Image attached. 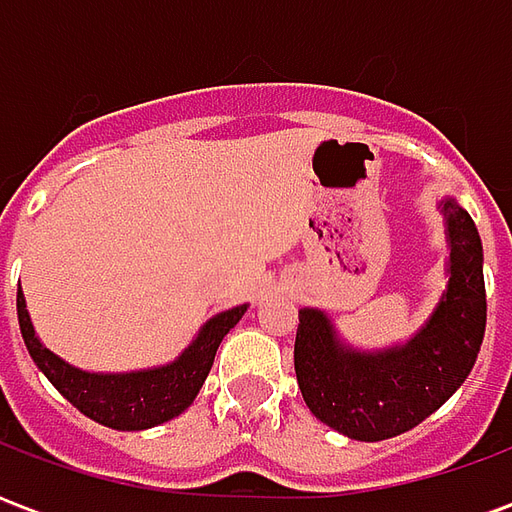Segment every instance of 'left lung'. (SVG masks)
Instances as JSON below:
<instances>
[{
	"instance_id": "1",
	"label": "left lung",
	"mask_w": 512,
	"mask_h": 512,
	"mask_svg": "<svg viewBox=\"0 0 512 512\" xmlns=\"http://www.w3.org/2000/svg\"><path fill=\"white\" fill-rule=\"evenodd\" d=\"M450 246L447 288L428 321L386 348L345 343L318 307H301L293 365L304 403L323 425L356 441L417 428L472 373L485 334L483 241L455 197H441Z\"/></svg>"
}]
</instances>
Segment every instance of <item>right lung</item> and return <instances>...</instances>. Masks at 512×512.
I'll return each instance as SVG.
<instances>
[{"instance_id":"1","label":"right lung","mask_w":512,"mask_h":512,"mask_svg":"<svg viewBox=\"0 0 512 512\" xmlns=\"http://www.w3.org/2000/svg\"><path fill=\"white\" fill-rule=\"evenodd\" d=\"M16 307L21 337L40 373L84 417L115 430H147L180 417L194 403V397L200 395L202 384L211 373L213 356L227 332L249 310V304H238L233 310L213 315L211 321L202 323L194 340L167 365L128 370V373H90L82 367H73L40 343L21 288H18Z\"/></svg>"}]
</instances>
